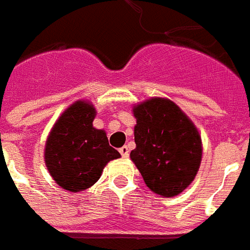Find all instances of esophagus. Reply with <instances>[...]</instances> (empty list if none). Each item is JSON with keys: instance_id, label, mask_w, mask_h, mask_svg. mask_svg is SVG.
<instances>
[{"instance_id": "obj_1", "label": "esophagus", "mask_w": 250, "mask_h": 250, "mask_svg": "<svg viewBox=\"0 0 250 250\" xmlns=\"http://www.w3.org/2000/svg\"><path fill=\"white\" fill-rule=\"evenodd\" d=\"M120 153H121V156H123L124 158H127L129 157V147H127L126 145H124L123 147H120Z\"/></svg>"}]
</instances>
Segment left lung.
I'll return each instance as SVG.
<instances>
[{"mask_svg":"<svg viewBox=\"0 0 250 250\" xmlns=\"http://www.w3.org/2000/svg\"><path fill=\"white\" fill-rule=\"evenodd\" d=\"M133 112L137 124L132 161L150 190L164 197L177 196L194 180L201 164L198 130L169 100H147Z\"/></svg>","mask_w":250,"mask_h":250,"instance_id":"8db88e82","label":"left lung"}]
</instances>
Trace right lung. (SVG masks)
Returning <instances> with one entry per match:
<instances>
[{
    "label": "right lung",
    "mask_w": 250,
    "mask_h": 250,
    "mask_svg": "<svg viewBox=\"0 0 250 250\" xmlns=\"http://www.w3.org/2000/svg\"><path fill=\"white\" fill-rule=\"evenodd\" d=\"M96 109L77 101L53 126L45 146V164L54 181L69 192L90 188L110 160L121 154L109 145L106 133L93 127Z\"/></svg>",
    "instance_id": "obj_1"
}]
</instances>
